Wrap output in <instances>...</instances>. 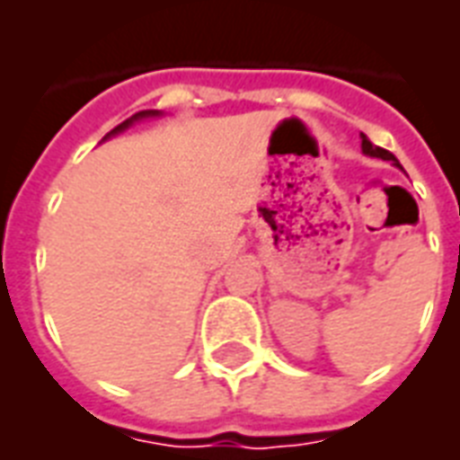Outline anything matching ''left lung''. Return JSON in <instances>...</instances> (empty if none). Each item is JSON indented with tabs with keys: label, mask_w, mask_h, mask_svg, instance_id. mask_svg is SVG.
<instances>
[{
	"label": "left lung",
	"mask_w": 460,
	"mask_h": 460,
	"mask_svg": "<svg viewBox=\"0 0 460 460\" xmlns=\"http://www.w3.org/2000/svg\"><path fill=\"white\" fill-rule=\"evenodd\" d=\"M360 138H363V153L365 155H370V157H379V159H389V162H394V164H396V166H401L399 159L394 157V155L389 153V150H385V147L372 146L370 140H367V136H360Z\"/></svg>",
	"instance_id": "left-lung-1"
}]
</instances>
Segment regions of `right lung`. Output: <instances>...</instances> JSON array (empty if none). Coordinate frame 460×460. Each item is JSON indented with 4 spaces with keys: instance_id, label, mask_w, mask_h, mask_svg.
<instances>
[{
    "instance_id": "add662e5",
    "label": "right lung",
    "mask_w": 460,
    "mask_h": 460,
    "mask_svg": "<svg viewBox=\"0 0 460 460\" xmlns=\"http://www.w3.org/2000/svg\"><path fill=\"white\" fill-rule=\"evenodd\" d=\"M159 111L157 110H146V111H138V114H133L131 119H126L124 124H119L117 128H114V131H110V136H114V133H121L124 131V128H128V126L133 124V121H138V119H147V117H157ZM110 136H107V138H110Z\"/></svg>"
}]
</instances>
